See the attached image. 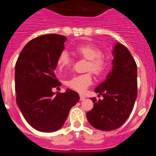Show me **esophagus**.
Here are the masks:
<instances>
[{"instance_id":"obj_1","label":"esophagus","mask_w":156,"mask_h":156,"mask_svg":"<svg viewBox=\"0 0 156 156\" xmlns=\"http://www.w3.org/2000/svg\"><path fill=\"white\" fill-rule=\"evenodd\" d=\"M85 98H86V97H85L84 95H83V94H80V101H83Z\"/></svg>"}]
</instances>
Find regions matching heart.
Wrapping results in <instances>:
<instances>
[{"instance_id": "obj_1", "label": "heart", "mask_w": 156, "mask_h": 156, "mask_svg": "<svg viewBox=\"0 0 156 156\" xmlns=\"http://www.w3.org/2000/svg\"><path fill=\"white\" fill-rule=\"evenodd\" d=\"M75 52L81 57L87 59V70L93 72L95 75H101L107 69V61L102 56V51L92 44H80L75 48ZM72 60L66 51L60 53L57 59V66L59 70H64L69 67ZM92 83L90 73L73 76L66 81V85L78 92H83Z\"/></svg>"}]
</instances>
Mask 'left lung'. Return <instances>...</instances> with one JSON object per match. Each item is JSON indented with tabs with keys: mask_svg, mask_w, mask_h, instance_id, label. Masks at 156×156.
I'll return each mask as SVG.
<instances>
[{
	"mask_svg": "<svg viewBox=\"0 0 156 156\" xmlns=\"http://www.w3.org/2000/svg\"><path fill=\"white\" fill-rule=\"evenodd\" d=\"M112 70L94 89L102 100L92 98L94 107L87 113L93 127L113 130L120 127L133 110L137 96V64L124 45L116 43L112 51Z\"/></svg>",
	"mask_w": 156,
	"mask_h": 156,
	"instance_id": "1",
	"label": "left lung"
}]
</instances>
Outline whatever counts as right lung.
Instances as JSON below:
<instances>
[{"label": "right lung", "mask_w": 156, "mask_h": 156, "mask_svg": "<svg viewBox=\"0 0 156 156\" xmlns=\"http://www.w3.org/2000/svg\"><path fill=\"white\" fill-rule=\"evenodd\" d=\"M66 40L58 34L36 37L25 45L16 62V102L27 122L41 132L60 129L80 100L78 93L70 89L57 94L52 91L61 86L55 69Z\"/></svg>", "instance_id": "add662e5"}]
</instances>
